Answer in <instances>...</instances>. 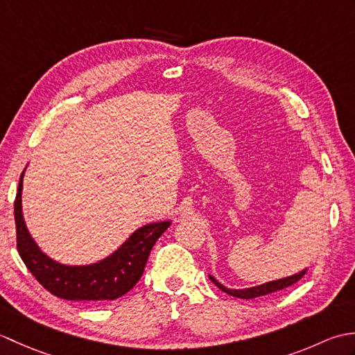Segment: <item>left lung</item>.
<instances>
[{"mask_svg":"<svg viewBox=\"0 0 355 355\" xmlns=\"http://www.w3.org/2000/svg\"><path fill=\"white\" fill-rule=\"evenodd\" d=\"M305 273H306V270L300 271V273H297V275H293V276L284 277V279H277V281L266 282V284H262V285H256V286H252V288H244V290H230V288H227V286H224L223 284L218 282L214 276H209V277H210V281H212L218 286V288L223 290L224 293L230 294V296L241 297V299H253V297L266 296V294L275 293V291H279V290L288 288L290 285L300 281V279L305 276Z\"/></svg>","mask_w":355,"mask_h":355,"instance_id":"1","label":"left lung"}]
</instances>
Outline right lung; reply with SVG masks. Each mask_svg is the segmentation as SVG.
Instances as JSON below:
<instances>
[{"label": "right lung", "mask_w": 355, "mask_h": 355, "mask_svg": "<svg viewBox=\"0 0 355 355\" xmlns=\"http://www.w3.org/2000/svg\"><path fill=\"white\" fill-rule=\"evenodd\" d=\"M22 177H19L15 198V225L17 248L26 267L35 279L53 296L65 300H85L88 304H103L123 296L140 281L145 266L157 239L171 223H154L135 230L117 252L93 266L70 267L45 256L28 235L21 210Z\"/></svg>", "instance_id": "1"}]
</instances>
